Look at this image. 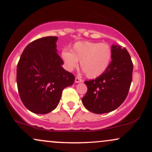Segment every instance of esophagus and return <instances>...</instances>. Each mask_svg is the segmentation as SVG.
Wrapping results in <instances>:
<instances>
[{
	"label": "esophagus",
	"instance_id": "esophagus-1",
	"mask_svg": "<svg viewBox=\"0 0 152 152\" xmlns=\"http://www.w3.org/2000/svg\"><path fill=\"white\" fill-rule=\"evenodd\" d=\"M81 81H82V80L80 78H78V77L75 78V83H80V82H81Z\"/></svg>",
	"mask_w": 152,
	"mask_h": 152
}]
</instances>
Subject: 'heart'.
Listing matches in <instances>:
<instances>
[{"label": "heart", "instance_id": "1", "mask_svg": "<svg viewBox=\"0 0 152 152\" xmlns=\"http://www.w3.org/2000/svg\"><path fill=\"white\" fill-rule=\"evenodd\" d=\"M61 58L66 69L72 71L78 67V61L87 77L96 78L107 70L112 58V49L105 43L78 41L70 52L63 50Z\"/></svg>", "mask_w": 152, "mask_h": 152}]
</instances>
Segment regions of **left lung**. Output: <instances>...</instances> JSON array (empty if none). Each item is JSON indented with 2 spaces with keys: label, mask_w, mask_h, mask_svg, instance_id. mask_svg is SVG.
Masks as SVG:
<instances>
[{
  "label": "left lung",
  "mask_w": 152,
  "mask_h": 152,
  "mask_svg": "<svg viewBox=\"0 0 152 152\" xmlns=\"http://www.w3.org/2000/svg\"><path fill=\"white\" fill-rule=\"evenodd\" d=\"M112 61L102 76L85 81L88 91L82 98L86 109L105 114L116 109L124 102L132 80L133 64L125 48L112 45Z\"/></svg>",
  "instance_id": "obj_1"
}]
</instances>
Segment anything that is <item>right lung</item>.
I'll list each match as a JSON object with an SVG mask.
<instances>
[{
  "label": "right lung",
  "instance_id": "add662e5",
  "mask_svg": "<svg viewBox=\"0 0 152 152\" xmlns=\"http://www.w3.org/2000/svg\"><path fill=\"white\" fill-rule=\"evenodd\" d=\"M58 37L47 36L26 47L17 66V86L22 102L34 114H46L58 106L62 91L75 77L57 53Z\"/></svg>",
  "mask_w": 152,
  "mask_h": 152
}]
</instances>
